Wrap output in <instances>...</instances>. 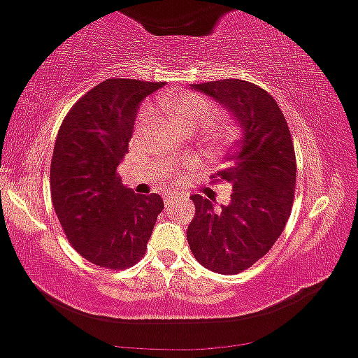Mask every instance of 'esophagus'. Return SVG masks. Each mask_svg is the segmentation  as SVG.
I'll list each match as a JSON object with an SVG mask.
<instances>
[{
  "instance_id": "obj_1",
  "label": "esophagus",
  "mask_w": 358,
  "mask_h": 358,
  "mask_svg": "<svg viewBox=\"0 0 358 358\" xmlns=\"http://www.w3.org/2000/svg\"><path fill=\"white\" fill-rule=\"evenodd\" d=\"M179 199H180V196H171V194L164 196V203H165V206H167V208H169V206L174 205V203H178Z\"/></svg>"
}]
</instances>
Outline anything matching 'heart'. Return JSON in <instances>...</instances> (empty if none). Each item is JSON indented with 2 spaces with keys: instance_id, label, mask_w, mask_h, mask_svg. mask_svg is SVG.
Wrapping results in <instances>:
<instances>
[{
  "instance_id": "1",
  "label": "heart",
  "mask_w": 358,
  "mask_h": 358,
  "mask_svg": "<svg viewBox=\"0 0 358 358\" xmlns=\"http://www.w3.org/2000/svg\"><path fill=\"white\" fill-rule=\"evenodd\" d=\"M160 107L174 124L182 131L193 133L203 128L217 113V107L208 99L198 94H176L159 99ZM148 119V107H141L136 117V128H143ZM237 136V128L232 122H215L205 131V140L213 147H225Z\"/></svg>"
}]
</instances>
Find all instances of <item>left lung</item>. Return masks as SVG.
<instances>
[{
	"instance_id": "8db88e82",
	"label": "left lung",
	"mask_w": 358,
	"mask_h": 358,
	"mask_svg": "<svg viewBox=\"0 0 358 358\" xmlns=\"http://www.w3.org/2000/svg\"><path fill=\"white\" fill-rule=\"evenodd\" d=\"M191 88L224 106L242 131L227 167L217 172L232 184L230 203L215 210L210 199L191 196L196 213L187 227L196 261L236 275L266 255L285 229L297 178L294 143L278 103L255 83L229 78Z\"/></svg>"
}]
</instances>
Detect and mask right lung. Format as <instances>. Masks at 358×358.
<instances>
[{
  "instance_id": "add662e5",
  "label": "right lung",
  "mask_w": 358,
  "mask_h": 358,
  "mask_svg": "<svg viewBox=\"0 0 358 358\" xmlns=\"http://www.w3.org/2000/svg\"><path fill=\"white\" fill-rule=\"evenodd\" d=\"M164 85L106 80L71 107L57 133L52 206L73 249L107 270H124L143 257L164 210L159 194L133 193L116 172L128 153L138 107Z\"/></svg>"
}]
</instances>
